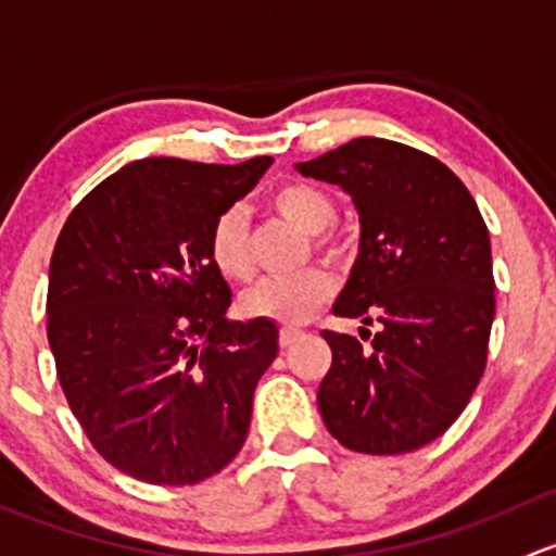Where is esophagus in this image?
Wrapping results in <instances>:
<instances>
[{
    "label": "esophagus",
    "instance_id": "esophagus-1",
    "mask_svg": "<svg viewBox=\"0 0 556 556\" xmlns=\"http://www.w3.org/2000/svg\"><path fill=\"white\" fill-rule=\"evenodd\" d=\"M300 337H302L300 329H291V326H283V329H280V334H278V342H280V348H289V345H294V342L300 340Z\"/></svg>",
    "mask_w": 556,
    "mask_h": 556
}]
</instances>
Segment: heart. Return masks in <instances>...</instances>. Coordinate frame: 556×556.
I'll list each match as a JSON object with an SVG mask.
<instances>
[{"mask_svg":"<svg viewBox=\"0 0 556 556\" xmlns=\"http://www.w3.org/2000/svg\"><path fill=\"white\" fill-rule=\"evenodd\" d=\"M273 208L286 222L307 236H320L334 222L337 205L318 187L305 181H291L278 187L270 198ZM208 254L216 270L225 278L243 280L251 276V254L245 240V222L238 211H225L214 222L208 236ZM334 291V280L324 270H302L289 278H265L243 291L240 311L249 318H267L283 326L307 320Z\"/></svg>","mask_w":556,"mask_h":556,"instance_id":"1","label":"heart"}]
</instances>
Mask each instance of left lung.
<instances>
[{
	"label": "left lung",
	"instance_id": "obj_1",
	"mask_svg": "<svg viewBox=\"0 0 556 556\" xmlns=\"http://www.w3.org/2000/svg\"><path fill=\"white\" fill-rule=\"evenodd\" d=\"M294 168L351 194L358 254L331 311L380 324L369 351L324 331L331 369L318 386L320 417L353 452L422 447L460 417L488 362V225L447 165L396 141L364 136Z\"/></svg>",
	"mask_w": 556,
	"mask_h": 556
}]
</instances>
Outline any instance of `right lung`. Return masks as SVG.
Masks as SVG:
<instances>
[{
  "label": "right lung",
  "instance_id": "1",
  "mask_svg": "<svg viewBox=\"0 0 556 556\" xmlns=\"http://www.w3.org/2000/svg\"><path fill=\"white\" fill-rule=\"evenodd\" d=\"M270 163L134 160L55 240L48 342L61 388L99 455L139 482L198 484L243 447L278 326L227 318L208 236Z\"/></svg>",
  "mask_w": 556,
  "mask_h": 556
}]
</instances>
